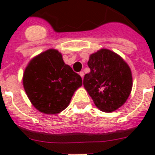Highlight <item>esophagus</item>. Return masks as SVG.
Returning <instances> with one entry per match:
<instances>
[{"label": "esophagus", "mask_w": 155, "mask_h": 155, "mask_svg": "<svg viewBox=\"0 0 155 155\" xmlns=\"http://www.w3.org/2000/svg\"><path fill=\"white\" fill-rule=\"evenodd\" d=\"M80 75L82 77V79L84 78V71H80Z\"/></svg>", "instance_id": "1"}]
</instances>
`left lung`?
Instances as JSON below:
<instances>
[{"instance_id":"8db88e82","label":"left lung","mask_w":155,"mask_h":155,"mask_svg":"<svg viewBox=\"0 0 155 155\" xmlns=\"http://www.w3.org/2000/svg\"><path fill=\"white\" fill-rule=\"evenodd\" d=\"M90 71L84 78V86L100 110L110 113L125 103L133 86L130 67L115 52L101 49L91 54Z\"/></svg>"}]
</instances>
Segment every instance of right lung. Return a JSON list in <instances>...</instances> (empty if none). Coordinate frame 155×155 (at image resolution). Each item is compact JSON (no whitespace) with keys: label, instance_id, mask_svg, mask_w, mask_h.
<instances>
[{"label":"right lung","instance_id":"obj_1","mask_svg":"<svg viewBox=\"0 0 155 155\" xmlns=\"http://www.w3.org/2000/svg\"><path fill=\"white\" fill-rule=\"evenodd\" d=\"M82 78L64 63L57 50L50 49L30 60L23 75V86L32 104L41 113L64 110Z\"/></svg>","mask_w":155,"mask_h":155}]
</instances>
